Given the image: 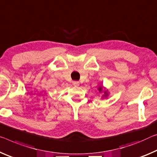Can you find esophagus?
<instances>
[{"label":"esophagus","mask_w":157,"mask_h":157,"mask_svg":"<svg viewBox=\"0 0 157 157\" xmlns=\"http://www.w3.org/2000/svg\"><path fill=\"white\" fill-rule=\"evenodd\" d=\"M73 85L75 86H78L79 85V82L78 81H75V82H73Z\"/></svg>","instance_id":"esophagus-1"}]
</instances>
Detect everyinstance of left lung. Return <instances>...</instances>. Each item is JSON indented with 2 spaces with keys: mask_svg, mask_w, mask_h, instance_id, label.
<instances>
[{
  "mask_svg": "<svg viewBox=\"0 0 157 157\" xmlns=\"http://www.w3.org/2000/svg\"><path fill=\"white\" fill-rule=\"evenodd\" d=\"M98 90L99 93H101V92H103V95L102 96V98H107L108 96L109 93L108 90H103V86H99L98 88Z\"/></svg>",
  "mask_w": 157,
  "mask_h": 157,
  "instance_id": "1",
  "label": "left lung"
}]
</instances>
